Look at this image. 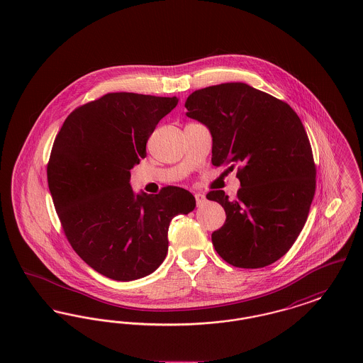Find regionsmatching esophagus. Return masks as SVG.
Instances as JSON below:
<instances>
[{
  "label": "esophagus",
  "instance_id": "esophagus-1",
  "mask_svg": "<svg viewBox=\"0 0 363 363\" xmlns=\"http://www.w3.org/2000/svg\"><path fill=\"white\" fill-rule=\"evenodd\" d=\"M194 197H196L197 207H204L207 204V197L203 193H194Z\"/></svg>",
  "mask_w": 363,
  "mask_h": 363
}]
</instances>
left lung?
<instances>
[{"mask_svg": "<svg viewBox=\"0 0 363 363\" xmlns=\"http://www.w3.org/2000/svg\"><path fill=\"white\" fill-rule=\"evenodd\" d=\"M186 116L207 126L212 164H238L234 200L211 190L225 211L212 243L225 262L262 268L283 257L306 223L315 191V166L306 130L293 108L245 83L190 94Z\"/></svg>", "mask_w": 363, "mask_h": 363, "instance_id": "1", "label": "left lung"}]
</instances>
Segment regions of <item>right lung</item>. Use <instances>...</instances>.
<instances>
[{
    "label": "right lung",
    "mask_w": 363,
    "mask_h": 363,
    "mask_svg": "<svg viewBox=\"0 0 363 363\" xmlns=\"http://www.w3.org/2000/svg\"><path fill=\"white\" fill-rule=\"evenodd\" d=\"M178 98L113 92L72 111L52 144L48 182L73 250L113 280L152 274L166 259L169 225L196 207L189 190L135 193L130 170Z\"/></svg>",
    "instance_id": "1"
}]
</instances>
